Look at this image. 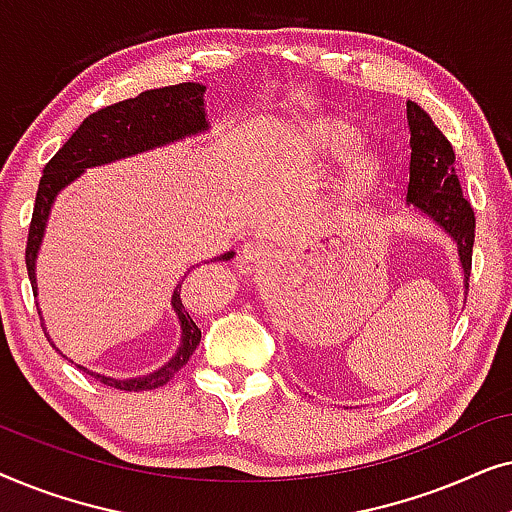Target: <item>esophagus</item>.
<instances>
[{"label":"esophagus","instance_id":"1","mask_svg":"<svg viewBox=\"0 0 512 512\" xmlns=\"http://www.w3.org/2000/svg\"><path fill=\"white\" fill-rule=\"evenodd\" d=\"M268 258H270V247H268V244H265V242H247L240 249L237 263H240V268L244 272H251V270H256L258 265L268 263Z\"/></svg>","mask_w":512,"mask_h":512}]
</instances>
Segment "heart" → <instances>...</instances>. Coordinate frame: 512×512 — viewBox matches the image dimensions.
Wrapping results in <instances>:
<instances>
[{
    "instance_id": "heart-1",
    "label": "heart",
    "mask_w": 512,
    "mask_h": 512,
    "mask_svg": "<svg viewBox=\"0 0 512 512\" xmlns=\"http://www.w3.org/2000/svg\"><path fill=\"white\" fill-rule=\"evenodd\" d=\"M328 142H331V149L335 153H347L352 151L356 142H359V135L356 130L349 128V125H335L328 132ZM377 170H380V163L373 156H363L352 165V179L359 181V184H366V181H373Z\"/></svg>"
}]
</instances>
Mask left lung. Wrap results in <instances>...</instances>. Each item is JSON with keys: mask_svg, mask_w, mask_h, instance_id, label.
Segmentation results:
<instances>
[{"mask_svg": "<svg viewBox=\"0 0 512 512\" xmlns=\"http://www.w3.org/2000/svg\"><path fill=\"white\" fill-rule=\"evenodd\" d=\"M408 128L412 151L405 205L429 219L454 242L466 293L471 277L475 216L454 172L452 144L417 102H408Z\"/></svg>", "mask_w": 512, "mask_h": 512, "instance_id": "1", "label": "left lung"}]
</instances>
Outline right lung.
<instances>
[{"instance_id":"obj_1","label":"right lung","mask_w":512,"mask_h":512,"mask_svg":"<svg viewBox=\"0 0 512 512\" xmlns=\"http://www.w3.org/2000/svg\"><path fill=\"white\" fill-rule=\"evenodd\" d=\"M205 90L207 88L202 83H179V86L144 90L142 95L90 114L79 125V130L62 144V149L55 153L51 163L44 167V174H41L37 200H34L30 237H27L25 263L34 296H37V256L41 242H44L48 219H51V209L60 191L74 184L90 167H102L116 163V160L132 158L137 153L163 149V146L184 142L188 137H198L202 132H207L209 121L205 111ZM233 256L235 251H226V254L214 256L212 261H230ZM181 282L174 286L170 303L181 326L179 347L170 356V361H165L160 368L139 377H111L79 366L83 373L93 375L95 380L107 384V387L123 391L158 389L170 382L174 373L184 368V363L191 359V354L200 345L202 338L200 328L195 326L191 314L186 312L184 303H181ZM46 338L51 342V335L46 333ZM51 345L55 347V342H51Z\"/></svg>"}]
</instances>
